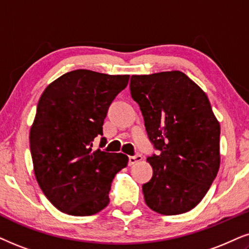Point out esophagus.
Returning <instances> with one entry per match:
<instances>
[{"instance_id": "esophagus-1", "label": "esophagus", "mask_w": 249, "mask_h": 249, "mask_svg": "<svg viewBox=\"0 0 249 249\" xmlns=\"http://www.w3.org/2000/svg\"><path fill=\"white\" fill-rule=\"evenodd\" d=\"M141 160H142V156H141L140 154H135L133 156H128V164L132 165L134 164V163L140 162Z\"/></svg>"}]
</instances>
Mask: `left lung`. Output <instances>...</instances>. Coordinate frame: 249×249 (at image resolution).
Masks as SVG:
<instances>
[{
    "label": "left lung",
    "mask_w": 249,
    "mask_h": 249,
    "mask_svg": "<svg viewBox=\"0 0 249 249\" xmlns=\"http://www.w3.org/2000/svg\"><path fill=\"white\" fill-rule=\"evenodd\" d=\"M130 90L159 150L147 159L153 177L142 185L144 201L162 215L190 212L219 169L221 127L208 97L180 71L132 75Z\"/></svg>",
    "instance_id": "obj_1"
}]
</instances>
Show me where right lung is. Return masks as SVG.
I'll return each instance as SVG.
<instances>
[{
	"instance_id": "right-lung-1",
	"label": "right lung",
	"mask_w": 249,
	"mask_h": 249,
	"mask_svg": "<svg viewBox=\"0 0 249 249\" xmlns=\"http://www.w3.org/2000/svg\"><path fill=\"white\" fill-rule=\"evenodd\" d=\"M130 75L74 70L46 88L30 132V148L37 184L61 212L90 216L109 203L116 174L127 165L122 153L93 152L94 138L115 97ZM107 143L101 138L100 147Z\"/></svg>"
}]
</instances>
